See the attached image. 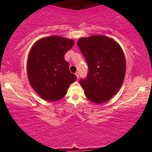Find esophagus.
I'll return each mask as SVG.
<instances>
[{
  "mask_svg": "<svg viewBox=\"0 0 152 152\" xmlns=\"http://www.w3.org/2000/svg\"><path fill=\"white\" fill-rule=\"evenodd\" d=\"M75 74H76V77H77V78H78V77H79V72L78 71H76V73H75Z\"/></svg>",
  "mask_w": 152,
  "mask_h": 152,
  "instance_id": "34e87169",
  "label": "esophagus"
}]
</instances>
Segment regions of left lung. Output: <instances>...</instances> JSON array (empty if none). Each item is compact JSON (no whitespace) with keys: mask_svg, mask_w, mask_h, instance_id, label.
I'll return each mask as SVG.
<instances>
[{"mask_svg":"<svg viewBox=\"0 0 152 152\" xmlns=\"http://www.w3.org/2000/svg\"><path fill=\"white\" fill-rule=\"evenodd\" d=\"M77 44L88 67L86 78L80 80L86 98L96 104L107 102L121 88L126 74L121 46L100 35L79 38Z\"/></svg>","mask_w":152,"mask_h":152,"instance_id":"left-lung-1","label":"left lung"}]
</instances>
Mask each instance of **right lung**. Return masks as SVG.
Returning <instances> with one entry per match:
<instances>
[{
	"label": "right lung",
	"mask_w": 152,
	"mask_h": 152,
	"mask_svg": "<svg viewBox=\"0 0 152 152\" xmlns=\"http://www.w3.org/2000/svg\"><path fill=\"white\" fill-rule=\"evenodd\" d=\"M74 44L73 40L53 36L38 40L31 48L27 61L28 80L35 91L44 100L61 99L69 85L76 80L64 58Z\"/></svg>",
	"instance_id": "obj_1"
}]
</instances>
